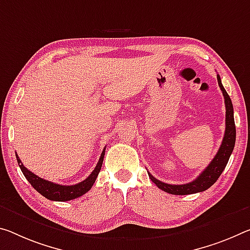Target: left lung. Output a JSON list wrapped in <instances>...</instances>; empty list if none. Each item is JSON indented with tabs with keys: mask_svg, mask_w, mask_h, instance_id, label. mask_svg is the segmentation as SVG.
Segmentation results:
<instances>
[{
	"mask_svg": "<svg viewBox=\"0 0 250 250\" xmlns=\"http://www.w3.org/2000/svg\"><path fill=\"white\" fill-rule=\"evenodd\" d=\"M217 80L220 90L223 91V96L226 104V130L220 148L218 150V152L215 158L212 159V161L208 165V167L198 176V178H196L193 181L189 182V184H165V182L156 179L151 173L148 172L149 178L152 180L153 184H156L158 188L164 190L166 192L171 193V195H191V193L205 191V190L210 188L218 180V178L220 177L221 172L224 171V169L228 164V160L229 158H230V154L233 150V146H235L236 141V126L235 120H233V106L230 98H229L228 93L226 92L225 88L223 84H221L219 74H217Z\"/></svg>",
	"mask_w": 250,
	"mask_h": 250,
	"instance_id": "8db88e82",
	"label": "left lung"
}]
</instances>
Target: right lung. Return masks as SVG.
Listing matches in <instances>:
<instances>
[{
  "mask_svg": "<svg viewBox=\"0 0 250 250\" xmlns=\"http://www.w3.org/2000/svg\"><path fill=\"white\" fill-rule=\"evenodd\" d=\"M104 152H105V148L101 153V157L98 161V165L96 166V168H94L93 171L90 173V176L86 178V179L73 186H62V185L54 184V182L47 181L45 179H42V178L34 175L32 171L27 170L24 166H23L17 153H15V156H17L18 164L22 170L23 175H24L26 180L30 182L31 186H32V187L37 190L39 193H41L43 197H45L46 199L49 200L68 201V200H72V199H75V198L81 197L82 195H84L85 192H88L89 190L92 188L93 184L96 182L99 172H100L101 170L102 162H104Z\"/></svg>",
  "mask_w": 250,
  "mask_h": 250,
  "instance_id": "obj_1",
  "label": "right lung"
}]
</instances>
